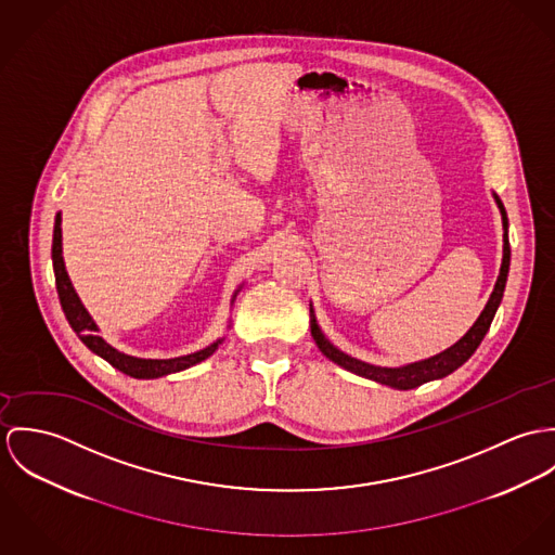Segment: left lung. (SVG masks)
Masks as SVG:
<instances>
[{"label":"left lung","mask_w":555,"mask_h":555,"mask_svg":"<svg viewBox=\"0 0 555 555\" xmlns=\"http://www.w3.org/2000/svg\"><path fill=\"white\" fill-rule=\"evenodd\" d=\"M493 199L500 208V215H502V263H500V274L495 279V285H493L492 296L488 300L486 308L481 310V314L477 317V321L473 323V327L455 343L451 345L449 349L440 351L438 356H431L428 360H420V362H413V364H404V366H396V369H387V366H374L369 362H362L358 358H351L347 353H343L338 347H334L325 334L321 332L319 323H317V317H314V310L310 305V334L319 347V351L332 360L334 364H338L340 369L349 370L358 376H364L370 380H376L380 385H387V387H393V389H415L428 380H436V378H442L447 374H451L453 370L460 369L475 351L477 347L481 345L483 336L488 334L490 325H492L493 314L502 302V294H504V287H506V276H508V266H511V245H508V219H506V210L500 202V197L493 193Z\"/></svg>","instance_id":"obj_1"}]
</instances>
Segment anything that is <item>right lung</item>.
Listing matches in <instances>:
<instances>
[{"instance_id": "obj_1", "label": "right lung", "mask_w": 555, "mask_h": 555, "mask_svg": "<svg viewBox=\"0 0 555 555\" xmlns=\"http://www.w3.org/2000/svg\"><path fill=\"white\" fill-rule=\"evenodd\" d=\"M53 270H55V283H57V294H60V302H62L63 312H65V319L67 323L72 325V330L76 332V336L95 353L100 356L102 360H106L111 366H115L117 370H121L124 374H129L133 378H159V376H166V374H172V372H181V370L191 369L199 362H204L206 358H210L219 345L223 343V338H217L215 343H210L208 347L195 351V353H189V356H181V358H170V360H146V358H133V356H127L124 351L115 349L113 345H108L102 336H100V327L98 323L93 321V317L89 314V310L85 308V305L80 302L69 276H67V270H65V263H63V248H62V212H57L55 217V230H53ZM243 289V285L234 292L232 296V302L236 300L238 292ZM230 327V325H228Z\"/></svg>"}]
</instances>
